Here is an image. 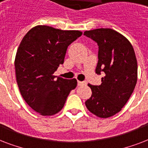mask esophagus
<instances>
[{
  "instance_id": "esophagus-1",
  "label": "esophagus",
  "mask_w": 148,
  "mask_h": 148,
  "mask_svg": "<svg viewBox=\"0 0 148 148\" xmlns=\"http://www.w3.org/2000/svg\"><path fill=\"white\" fill-rule=\"evenodd\" d=\"M86 85V82H81V81H78V86H85Z\"/></svg>"
}]
</instances>
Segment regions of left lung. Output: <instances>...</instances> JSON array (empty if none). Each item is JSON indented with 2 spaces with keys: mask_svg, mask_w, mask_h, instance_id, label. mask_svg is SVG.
<instances>
[{
  "mask_svg": "<svg viewBox=\"0 0 148 148\" xmlns=\"http://www.w3.org/2000/svg\"><path fill=\"white\" fill-rule=\"evenodd\" d=\"M84 35L99 46L96 73H103L99 86L88 84L92 95L87 109L100 118H108L122 110L134 92L137 81V62L132 45L111 28L86 31Z\"/></svg>",
  "mask_w": 148,
  "mask_h": 148,
  "instance_id": "8db88e82",
  "label": "left lung"
}]
</instances>
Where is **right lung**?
<instances>
[{
	"label": "right lung",
	"instance_id": "right-lung-1",
	"mask_svg": "<svg viewBox=\"0 0 148 148\" xmlns=\"http://www.w3.org/2000/svg\"><path fill=\"white\" fill-rule=\"evenodd\" d=\"M82 34L37 25L21 40L14 60L16 80L23 99L41 115L58 113L77 86L75 79H56L53 74L63 64L69 45Z\"/></svg>",
	"mask_w": 148,
	"mask_h": 148
}]
</instances>
